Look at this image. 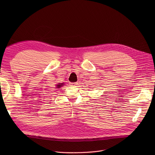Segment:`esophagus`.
Listing matches in <instances>:
<instances>
[{
    "instance_id": "obj_1",
    "label": "esophagus",
    "mask_w": 155,
    "mask_h": 155,
    "mask_svg": "<svg viewBox=\"0 0 155 155\" xmlns=\"http://www.w3.org/2000/svg\"><path fill=\"white\" fill-rule=\"evenodd\" d=\"M70 85L71 86H76L77 83H70Z\"/></svg>"
}]
</instances>
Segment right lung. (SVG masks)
<instances>
[{"label":"right lung","mask_w":155,"mask_h":155,"mask_svg":"<svg viewBox=\"0 0 155 155\" xmlns=\"http://www.w3.org/2000/svg\"><path fill=\"white\" fill-rule=\"evenodd\" d=\"M62 85H63V84H57V88H60V87H61Z\"/></svg>","instance_id":"obj_1"}]
</instances>
